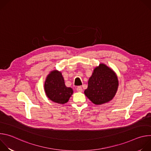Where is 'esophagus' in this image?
Returning a JSON list of instances; mask_svg holds the SVG:
<instances>
[{"label": "esophagus", "mask_w": 151, "mask_h": 151, "mask_svg": "<svg viewBox=\"0 0 151 151\" xmlns=\"http://www.w3.org/2000/svg\"><path fill=\"white\" fill-rule=\"evenodd\" d=\"M76 90H77L78 92H82V88L81 86H79V87H78L76 88Z\"/></svg>", "instance_id": "1"}]
</instances>
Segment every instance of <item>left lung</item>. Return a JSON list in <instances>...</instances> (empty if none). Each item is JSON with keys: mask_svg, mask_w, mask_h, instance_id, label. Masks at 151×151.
I'll list each match as a JSON object with an SVG mask.
<instances>
[{"mask_svg": "<svg viewBox=\"0 0 151 151\" xmlns=\"http://www.w3.org/2000/svg\"><path fill=\"white\" fill-rule=\"evenodd\" d=\"M84 94L94 104H102L113 99L118 88V80L113 70L100 64L93 71Z\"/></svg>", "mask_w": 151, "mask_h": 151, "instance_id": "left-lung-1", "label": "left lung"}]
</instances>
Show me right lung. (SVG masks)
Masks as SVG:
<instances>
[{
  "mask_svg": "<svg viewBox=\"0 0 151 151\" xmlns=\"http://www.w3.org/2000/svg\"><path fill=\"white\" fill-rule=\"evenodd\" d=\"M44 89L47 96L52 101L64 104L69 101L73 94V90L67 87L60 72L53 70L47 76Z\"/></svg>",
  "mask_w": 151,
  "mask_h": 151,
  "instance_id": "obj_1",
  "label": "right lung"
}]
</instances>
